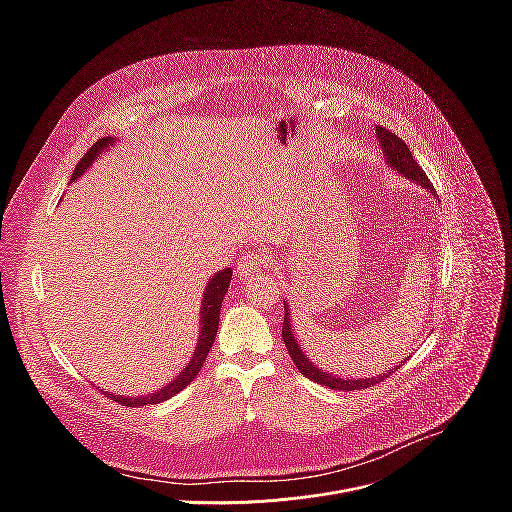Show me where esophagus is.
I'll return each instance as SVG.
<instances>
[{
    "label": "esophagus",
    "instance_id": "1",
    "mask_svg": "<svg viewBox=\"0 0 512 512\" xmlns=\"http://www.w3.org/2000/svg\"><path fill=\"white\" fill-rule=\"evenodd\" d=\"M271 265V257L267 253H257V251H251V253H245L241 255L239 263H237V273L241 277H251L255 273H259L263 267Z\"/></svg>",
    "mask_w": 512,
    "mask_h": 512
}]
</instances>
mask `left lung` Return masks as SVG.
Segmentation results:
<instances>
[{
  "label": "left lung",
  "instance_id": "1",
  "mask_svg": "<svg viewBox=\"0 0 512 512\" xmlns=\"http://www.w3.org/2000/svg\"><path fill=\"white\" fill-rule=\"evenodd\" d=\"M377 139L381 143L383 148V154L387 158V164L397 170L399 174H403L407 180H413L415 184L427 188L431 192V196H435V190H433V184L427 180L425 172L419 168V164L415 162V158L411 156L409 148L405 145V141L401 137H397L393 131L385 129V127H377ZM281 336H283V342L287 346V352L291 356V360H294V364L298 367V371L302 375H306L308 379H312L314 383H320L328 389H336V391H360V389H367V387H373L381 381H385L393 371L389 373H383V375H377V377H369V379H340L336 375H330V373H324L322 369H318L316 364L310 360L308 354H304L302 346L298 344L296 340V334L291 332V324H289V308L285 304V316H283V328H281ZM405 362V360H403Z\"/></svg>",
  "mask_w": 512,
  "mask_h": 512
}]
</instances>
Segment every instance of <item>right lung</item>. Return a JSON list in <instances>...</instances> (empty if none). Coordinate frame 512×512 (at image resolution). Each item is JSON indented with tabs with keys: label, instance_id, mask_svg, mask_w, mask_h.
Wrapping results in <instances>:
<instances>
[{
	"label": "right lung",
	"instance_id": "1",
	"mask_svg": "<svg viewBox=\"0 0 512 512\" xmlns=\"http://www.w3.org/2000/svg\"><path fill=\"white\" fill-rule=\"evenodd\" d=\"M109 145H113V137H101L99 141L93 143V148L85 154V158H81V162L77 164L75 172H72V182H75L103 152H107ZM233 277V269H221L216 275L210 277L204 296H202V308H200V336H198V344L196 350L192 354V358L188 360L186 369L166 387H162L158 393H152L148 397H123V395H113L109 391H103L111 401L119 403V405H127V407H137V405H156L162 403L170 397H174L176 393H180L182 389H186L194 377L198 375V371L202 369V364L208 356V350L216 338V330H218V316H221V306L223 300L229 291V283Z\"/></svg>",
	"mask_w": 512,
	"mask_h": 512
}]
</instances>
